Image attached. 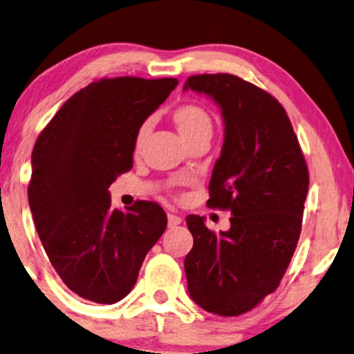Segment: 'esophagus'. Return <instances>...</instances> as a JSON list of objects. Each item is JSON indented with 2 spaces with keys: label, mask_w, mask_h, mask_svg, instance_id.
Here are the masks:
<instances>
[{
  "label": "esophagus",
  "mask_w": 354,
  "mask_h": 354,
  "mask_svg": "<svg viewBox=\"0 0 354 354\" xmlns=\"http://www.w3.org/2000/svg\"><path fill=\"white\" fill-rule=\"evenodd\" d=\"M181 223V216L174 215V214H168V226L169 228H174V226H178Z\"/></svg>",
  "instance_id": "34e87169"
}]
</instances>
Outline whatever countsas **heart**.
Returning <instances> with one entry per match:
<instances>
[{"label": "heart", "instance_id": "heart-1", "mask_svg": "<svg viewBox=\"0 0 354 354\" xmlns=\"http://www.w3.org/2000/svg\"><path fill=\"white\" fill-rule=\"evenodd\" d=\"M173 121L176 124L180 134L185 138L186 142H192L194 139L204 138V136H209L212 138V131H214V120H212L210 113L205 110L204 106L196 105V103H187V105L178 106L176 110L173 111ZM150 128H152V121L147 120L144 121L142 124L139 126L138 133H136L134 139V150L139 152L142 149V145L147 139L150 133Z\"/></svg>", "mask_w": 354, "mask_h": 354}]
</instances>
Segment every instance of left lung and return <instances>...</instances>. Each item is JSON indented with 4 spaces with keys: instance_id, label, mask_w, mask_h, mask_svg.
Segmentation results:
<instances>
[{
    "instance_id": "1",
    "label": "left lung",
    "mask_w": 354,
    "mask_h": 354,
    "mask_svg": "<svg viewBox=\"0 0 354 354\" xmlns=\"http://www.w3.org/2000/svg\"><path fill=\"white\" fill-rule=\"evenodd\" d=\"M221 108L225 140L207 205L232 212L228 232L187 215L194 246L185 259L187 290L207 313H248L279 288L298 244L309 173L298 138L277 98L233 74H197L185 91Z\"/></svg>"
}]
</instances>
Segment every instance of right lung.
I'll list each match as a JSON object with an SVG mask.
<instances>
[{"instance_id": "add662e5", "label": "right lung", "mask_w": 354, "mask_h": 354, "mask_svg": "<svg viewBox=\"0 0 354 354\" xmlns=\"http://www.w3.org/2000/svg\"><path fill=\"white\" fill-rule=\"evenodd\" d=\"M178 79H100L75 92L37 139L29 205L51 266L71 291L98 304L124 298L167 228L157 202L111 209L108 187L133 168L139 126Z\"/></svg>"}]
</instances>
